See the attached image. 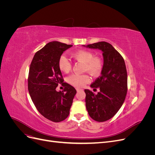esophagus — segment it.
Wrapping results in <instances>:
<instances>
[{"instance_id":"esophagus-1","label":"esophagus","mask_w":155,"mask_h":155,"mask_svg":"<svg viewBox=\"0 0 155 155\" xmlns=\"http://www.w3.org/2000/svg\"><path fill=\"white\" fill-rule=\"evenodd\" d=\"M76 91H77L78 92H79V91H83V89H81V88H76Z\"/></svg>"}]
</instances>
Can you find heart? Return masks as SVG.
Here are the masks:
<instances>
[{"instance_id":"1","label":"heart","mask_w":155,"mask_h":155,"mask_svg":"<svg viewBox=\"0 0 155 155\" xmlns=\"http://www.w3.org/2000/svg\"><path fill=\"white\" fill-rule=\"evenodd\" d=\"M72 57L78 61L85 64L84 70L90 73L93 76H97L102 70V62L98 58H94V55L91 51L81 50L72 54ZM61 71L68 73L72 68L69 59L64 55H61L58 62ZM67 81L70 85L76 87H81L90 81V77L87 74H72L67 78Z\"/></svg>"}]
</instances>
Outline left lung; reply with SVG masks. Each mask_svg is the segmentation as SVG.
Listing matches in <instances>:
<instances>
[{"label": "left lung", "instance_id": "left-lung-1", "mask_svg": "<svg viewBox=\"0 0 155 155\" xmlns=\"http://www.w3.org/2000/svg\"><path fill=\"white\" fill-rule=\"evenodd\" d=\"M102 51L104 58L101 76L93 82V91L100 89L95 94L85 89V103L88 113L95 121L103 122L112 118L122 106L127 92V74L124 59L110 44L105 41L83 45Z\"/></svg>", "mask_w": 155, "mask_h": 155}]
</instances>
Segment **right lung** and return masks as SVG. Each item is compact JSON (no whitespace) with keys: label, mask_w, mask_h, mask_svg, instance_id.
I'll return each instance as SVG.
<instances>
[{"label":"right lung","mask_w":155,"mask_h":155,"mask_svg":"<svg viewBox=\"0 0 155 155\" xmlns=\"http://www.w3.org/2000/svg\"><path fill=\"white\" fill-rule=\"evenodd\" d=\"M72 45L52 41L37 51L29 70L28 91L37 109L45 118L54 122L66 119L70 113L76 90L63 83V91H56L63 82L58 62L63 51Z\"/></svg>","instance_id":"right-lung-1"}]
</instances>
